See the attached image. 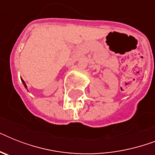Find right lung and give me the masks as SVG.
I'll list each match as a JSON object with an SVG mask.
<instances>
[{"label":"right lung","mask_w":155,"mask_h":155,"mask_svg":"<svg viewBox=\"0 0 155 155\" xmlns=\"http://www.w3.org/2000/svg\"><path fill=\"white\" fill-rule=\"evenodd\" d=\"M21 81H22L23 84H24V86H25V87H26V84H25V82H24V80H21Z\"/></svg>","instance_id":"obj_1"}]
</instances>
